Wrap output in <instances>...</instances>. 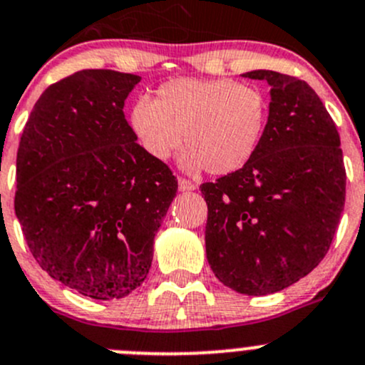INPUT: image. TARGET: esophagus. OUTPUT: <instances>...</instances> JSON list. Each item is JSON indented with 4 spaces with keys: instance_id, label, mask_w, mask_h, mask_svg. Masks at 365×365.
I'll return each instance as SVG.
<instances>
[{
    "instance_id": "1",
    "label": "esophagus",
    "mask_w": 365,
    "mask_h": 365,
    "mask_svg": "<svg viewBox=\"0 0 365 365\" xmlns=\"http://www.w3.org/2000/svg\"><path fill=\"white\" fill-rule=\"evenodd\" d=\"M178 189L182 190V192H190V190L196 189V183L180 176V178H178Z\"/></svg>"
}]
</instances>
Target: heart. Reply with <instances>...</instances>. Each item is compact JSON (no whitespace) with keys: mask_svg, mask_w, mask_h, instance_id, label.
<instances>
[{"mask_svg":"<svg viewBox=\"0 0 365 365\" xmlns=\"http://www.w3.org/2000/svg\"><path fill=\"white\" fill-rule=\"evenodd\" d=\"M130 127L150 157L168 160L185 143V169L230 175L257 152L267 130L268 102L263 91L231 79H173L155 98H139Z\"/></svg>","mask_w":365,"mask_h":365,"instance_id":"1","label":"heart"}]
</instances>
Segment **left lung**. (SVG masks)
<instances>
[{
	"label": "left lung",
	"mask_w": 365,
	"mask_h": 365,
	"mask_svg": "<svg viewBox=\"0 0 365 365\" xmlns=\"http://www.w3.org/2000/svg\"><path fill=\"white\" fill-rule=\"evenodd\" d=\"M267 81L270 111L257 152L238 171L201 185L208 205L206 259L244 295L295 284L329 252L346 197L339 132L305 81L252 70Z\"/></svg>",
	"instance_id": "obj_1"
}]
</instances>
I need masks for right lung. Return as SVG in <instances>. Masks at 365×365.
Masks as SVG:
<instances>
[{
	"mask_svg": "<svg viewBox=\"0 0 365 365\" xmlns=\"http://www.w3.org/2000/svg\"><path fill=\"white\" fill-rule=\"evenodd\" d=\"M139 81L90 68L51 84L17 150L14 206L29 251L51 277L97 300L143 284L178 189L125 120V98Z\"/></svg>",
	"mask_w": 365,
	"mask_h": 365,
	"instance_id": "add662e5",
	"label": "right lung"
}]
</instances>
